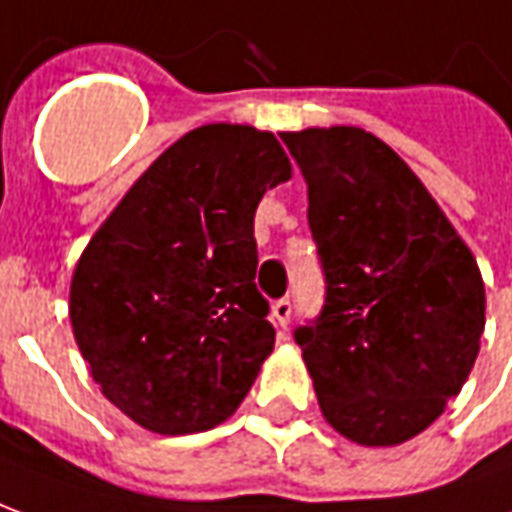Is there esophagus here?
Returning a JSON list of instances; mask_svg holds the SVG:
<instances>
[{
	"instance_id": "esophagus-1",
	"label": "esophagus",
	"mask_w": 512,
	"mask_h": 512,
	"mask_svg": "<svg viewBox=\"0 0 512 512\" xmlns=\"http://www.w3.org/2000/svg\"><path fill=\"white\" fill-rule=\"evenodd\" d=\"M274 318H277V323L282 326V329H288L290 318H293V301L279 299L277 304H274Z\"/></svg>"
}]
</instances>
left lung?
Returning <instances> with one entry per match:
<instances>
[{
  "mask_svg": "<svg viewBox=\"0 0 512 512\" xmlns=\"http://www.w3.org/2000/svg\"><path fill=\"white\" fill-rule=\"evenodd\" d=\"M307 180L321 312L299 326L323 417L351 441L417 436L461 392L485 329L469 246L422 180L354 126L282 134Z\"/></svg>",
  "mask_w": 512,
  "mask_h": 512,
  "instance_id": "left-lung-1",
  "label": "left lung"
}]
</instances>
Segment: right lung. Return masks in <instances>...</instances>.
Returning a JSON list of instances; mask_svg holds the SVG:
<instances>
[{
	"label": "right lung",
	"instance_id": "add662e5",
	"mask_svg": "<svg viewBox=\"0 0 512 512\" xmlns=\"http://www.w3.org/2000/svg\"><path fill=\"white\" fill-rule=\"evenodd\" d=\"M290 178L277 136L213 123L180 136L84 249L71 323L112 403L164 436L233 414L274 351L255 211Z\"/></svg>",
	"mask_w": 512,
	"mask_h": 512
}]
</instances>
